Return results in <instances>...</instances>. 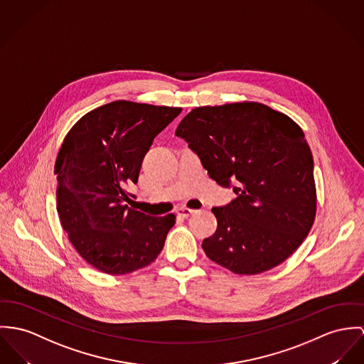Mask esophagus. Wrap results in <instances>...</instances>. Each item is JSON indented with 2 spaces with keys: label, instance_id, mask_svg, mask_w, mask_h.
<instances>
[{
  "label": "esophagus",
  "instance_id": "1",
  "mask_svg": "<svg viewBox=\"0 0 364 364\" xmlns=\"http://www.w3.org/2000/svg\"><path fill=\"white\" fill-rule=\"evenodd\" d=\"M196 210L194 209H188V208H178L177 209V216H180V218H188V216H191V215H194Z\"/></svg>",
  "mask_w": 364,
  "mask_h": 364
}]
</instances>
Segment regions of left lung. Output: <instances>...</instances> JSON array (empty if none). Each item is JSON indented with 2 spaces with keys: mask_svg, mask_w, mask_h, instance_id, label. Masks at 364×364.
Segmentation results:
<instances>
[{
  "mask_svg": "<svg viewBox=\"0 0 364 364\" xmlns=\"http://www.w3.org/2000/svg\"><path fill=\"white\" fill-rule=\"evenodd\" d=\"M203 168L237 198L213 208L216 232L202 250L235 274L282 263L306 238L316 216L313 156L302 129L257 102L202 107L176 130Z\"/></svg>",
  "mask_w": 364,
  "mask_h": 364,
  "instance_id": "1",
  "label": "left lung"
}]
</instances>
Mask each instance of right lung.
<instances>
[{"label":"right lung","instance_id":"obj_1","mask_svg":"<svg viewBox=\"0 0 364 364\" xmlns=\"http://www.w3.org/2000/svg\"><path fill=\"white\" fill-rule=\"evenodd\" d=\"M181 108L130 101L102 105L70 129L56 158V210L87 263L112 276L152 263L164 250L174 215L154 218L127 203L154 139Z\"/></svg>","mask_w":364,"mask_h":364}]
</instances>
